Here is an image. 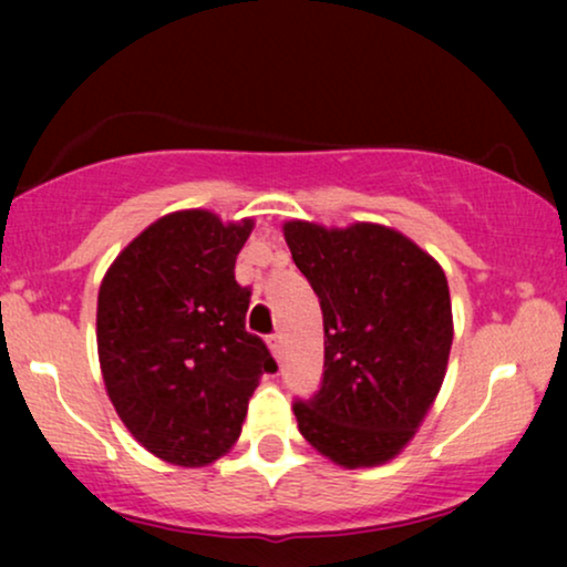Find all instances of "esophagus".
Returning <instances> with one entry per match:
<instances>
[{
    "label": "esophagus",
    "instance_id": "34e87169",
    "mask_svg": "<svg viewBox=\"0 0 567 567\" xmlns=\"http://www.w3.org/2000/svg\"><path fill=\"white\" fill-rule=\"evenodd\" d=\"M268 348H270V353L276 355V359H281V353H284L281 332H274V336H268Z\"/></svg>",
    "mask_w": 567,
    "mask_h": 567
}]
</instances>
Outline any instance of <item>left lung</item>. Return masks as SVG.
I'll return each mask as SVG.
<instances>
[{
  "label": "left lung",
  "instance_id": "1",
  "mask_svg": "<svg viewBox=\"0 0 567 567\" xmlns=\"http://www.w3.org/2000/svg\"><path fill=\"white\" fill-rule=\"evenodd\" d=\"M284 237L324 324L322 384L293 402L301 436L348 470L392 460L446 374L454 324L444 270L382 224L289 221Z\"/></svg>",
  "mask_w": 567,
  "mask_h": 567
}]
</instances>
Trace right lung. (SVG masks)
Masks as SVG:
<instances>
[{"mask_svg":"<svg viewBox=\"0 0 567 567\" xmlns=\"http://www.w3.org/2000/svg\"><path fill=\"white\" fill-rule=\"evenodd\" d=\"M252 219L204 208L146 227L100 284L97 353L115 413L146 452L200 467L235 444L276 361L245 330L250 289L235 262Z\"/></svg>","mask_w":567,"mask_h":567,"instance_id":"add662e5","label":"right lung"}]
</instances>
